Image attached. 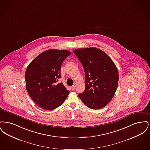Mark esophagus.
Segmentation results:
<instances>
[{"mask_svg": "<svg viewBox=\"0 0 150 150\" xmlns=\"http://www.w3.org/2000/svg\"><path fill=\"white\" fill-rule=\"evenodd\" d=\"M71 88L72 90H74V89L76 88V85H75V84H74L73 86H72Z\"/></svg>", "mask_w": 150, "mask_h": 150, "instance_id": "34e87169", "label": "esophagus"}]
</instances>
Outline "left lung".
I'll list each match as a JSON object with an SVG mask.
<instances>
[{
	"mask_svg": "<svg viewBox=\"0 0 150 150\" xmlns=\"http://www.w3.org/2000/svg\"><path fill=\"white\" fill-rule=\"evenodd\" d=\"M85 71L84 91L78 97L87 107L98 110L106 106L117 89L119 72L106 53L97 48L74 50Z\"/></svg>",
	"mask_w": 150,
	"mask_h": 150,
	"instance_id": "1",
	"label": "left lung"
}]
</instances>
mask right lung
Listing matches in <instances>:
<instances>
[{
    "label": "right lung",
    "instance_id": "obj_1",
    "mask_svg": "<svg viewBox=\"0 0 150 150\" xmlns=\"http://www.w3.org/2000/svg\"><path fill=\"white\" fill-rule=\"evenodd\" d=\"M71 54L67 50L50 49L38 55L31 61L25 72L26 88L30 97L39 107L52 110L60 106L70 93L62 83L61 65Z\"/></svg>",
    "mask_w": 150,
    "mask_h": 150
}]
</instances>
